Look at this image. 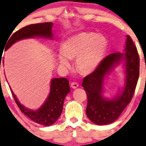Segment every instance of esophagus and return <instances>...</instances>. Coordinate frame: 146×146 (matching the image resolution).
<instances>
[{
	"instance_id": "esophagus-1",
	"label": "esophagus",
	"mask_w": 146,
	"mask_h": 146,
	"mask_svg": "<svg viewBox=\"0 0 146 146\" xmlns=\"http://www.w3.org/2000/svg\"><path fill=\"white\" fill-rule=\"evenodd\" d=\"M78 82H71V84H70V87H71L72 88H73V89H76V88H77L78 87Z\"/></svg>"
}]
</instances>
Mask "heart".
<instances>
[{
    "label": "heart",
    "mask_w": 146,
    "mask_h": 146,
    "mask_svg": "<svg viewBox=\"0 0 146 146\" xmlns=\"http://www.w3.org/2000/svg\"><path fill=\"white\" fill-rule=\"evenodd\" d=\"M107 43L105 38L92 32H82L65 40L61 46L59 64L64 68L70 67L68 60H76V67L82 74L92 73L103 59Z\"/></svg>",
    "instance_id": "heart-1"
}]
</instances>
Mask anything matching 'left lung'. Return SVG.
Listing matches in <instances>:
<instances>
[{"mask_svg": "<svg viewBox=\"0 0 146 146\" xmlns=\"http://www.w3.org/2000/svg\"><path fill=\"white\" fill-rule=\"evenodd\" d=\"M126 53H112L102 61L96 70L85 76L82 86L87 94V117L94 123L105 125L115 121L131 102L139 77V56L130 36L126 42ZM125 61L126 82L121 95L114 99H105L102 96L105 76L114 65Z\"/></svg>", "mask_w": 146, "mask_h": 146, "instance_id": "left-lung-1", "label": "left lung"}]
</instances>
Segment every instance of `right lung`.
Listing matches in <instances>:
<instances>
[{
	"label": "right lung",
	"mask_w": 146,
	"mask_h": 146,
	"mask_svg": "<svg viewBox=\"0 0 146 146\" xmlns=\"http://www.w3.org/2000/svg\"><path fill=\"white\" fill-rule=\"evenodd\" d=\"M52 23H44L26 26L15 32L9 36L5 44V51L11 46L15 42L34 36H43L51 38ZM11 90V89H10ZM12 95L20 111L35 123L44 126H51L55 123L61 115L64 107V102L66 95L70 92L68 80L65 78H54L51 80L50 93L44 104L37 110H30L20 104L11 90Z\"/></svg>",
	"instance_id": "1"
}]
</instances>
